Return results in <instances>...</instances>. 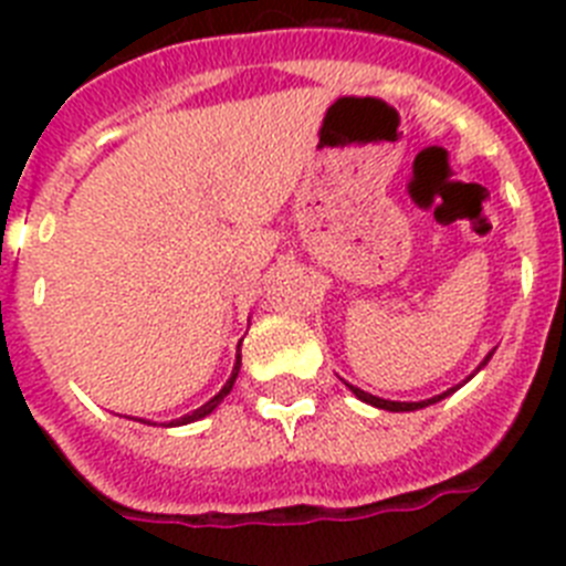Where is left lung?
Segmentation results:
<instances>
[{
	"mask_svg": "<svg viewBox=\"0 0 566 566\" xmlns=\"http://www.w3.org/2000/svg\"><path fill=\"white\" fill-rule=\"evenodd\" d=\"M491 355L493 353H488L485 355V360H482L480 366H476V371L482 369V366L488 364V360H491ZM473 375H468L465 380H462V384H468V380H471ZM346 384V380H344ZM462 384H457V386H451V389H446L442 391V395H434V397H429V400H417V403H400V400H384V397H375V395H369V391H364V389H358V386H353V384H346V389L353 391L355 397H358V400H364V403H369V406H375V409H386V411H417V409H426V406H431V403H440V400H446L448 395H454L457 389H460Z\"/></svg>",
	"mask_w": 566,
	"mask_h": 566,
	"instance_id": "obj_1",
	"label": "left lung"
}]
</instances>
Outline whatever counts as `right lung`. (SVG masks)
Segmentation results:
<instances>
[{
  "mask_svg": "<svg viewBox=\"0 0 566 566\" xmlns=\"http://www.w3.org/2000/svg\"><path fill=\"white\" fill-rule=\"evenodd\" d=\"M239 346H242V340H239ZM239 366H242V353H239V355H237V364H233V371H231V378H228V380H226V386H222V389H220V391H217V395H213V397H211V400H208V403H202V406H200V409H195V411H191V415L180 417V420H171V422H169V429H171V426H186V422H195V420H202V417H208V415H211V411H213V409H217V406H220V403H222V400H226V397H228V395H231L233 384H237ZM140 422H144V420H140Z\"/></svg>",
  "mask_w": 566,
  "mask_h": 566,
  "instance_id": "1",
  "label": "right lung"
}]
</instances>
